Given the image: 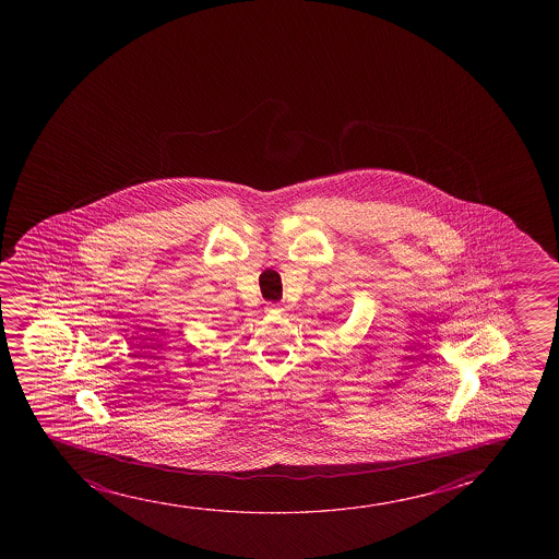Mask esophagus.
<instances>
[{
    "label": "esophagus",
    "instance_id": "obj_1",
    "mask_svg": "<svg viewBox=\"0 0 559 559\" xmlns=\"http://www.w3.org/2000/svg\"><path fill=\"white\" fill-rule=\"evenodd\" d=\"M269 313H284L286 309L283 306H267Z\"/></svg>",
    "mask_w": 559,
    "mask_h": 559
}]
</instances>
